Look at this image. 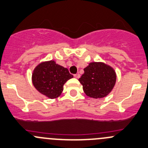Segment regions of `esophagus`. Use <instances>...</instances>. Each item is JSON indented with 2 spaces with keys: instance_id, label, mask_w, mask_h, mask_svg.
<instances>
[{
  "instance_id": "1",
  "label": "esophagus",
  "mask_w": 148,
  "mask_h": 148,
  "mask_svg": "<svg viewBox=\"0 0 148 148\" xmlns=\"http://www.w3.org/2000/svg\"><path fill=\"white\" fill-rule=\"evenodd\" d=\"M74 77H75V78H77V79H79V77H80V74H74Z\"/></svg>"
}]
</instances>
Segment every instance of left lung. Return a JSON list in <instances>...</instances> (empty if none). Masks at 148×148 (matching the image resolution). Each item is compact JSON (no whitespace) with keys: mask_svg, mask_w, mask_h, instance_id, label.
<instances>
[{"mask_svg":"<svg viewBox=\"0 0 148 148\" xmlns=\"http://www.w3.org/2000/svg\"><path fill=\"white\" fill-rule=\"evenodd\" d=\"M84 70V74L79 81L87 96L101 99L112 91L116 81L113 68L102 62H91Z\"/></svg>","mask_w":148,"mask_h":148,"instance_id":"1","label":"left lung"}]
</instances>
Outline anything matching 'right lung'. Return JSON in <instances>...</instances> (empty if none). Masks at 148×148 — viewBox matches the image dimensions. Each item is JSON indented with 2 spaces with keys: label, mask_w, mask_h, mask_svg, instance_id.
<instances>
[{
  "label": "right lung",
  "mask_w": 148,
  "mask_h": 148,
  "mask_svg": "<svg viewBox=\"0 0 148 148\" xmlns=\"http://www.w3.org/2000/svg\"><path fill=\"white\" fill-rule=\"evenodd\" d=\"M73 75L69 70L57 64L54 61L42 62L36 66L32 74L35 88L49 99H55L62 94L63 86Z\"/></svg>",
  "instance_id": "right-lung-1"
}]
</instances>
